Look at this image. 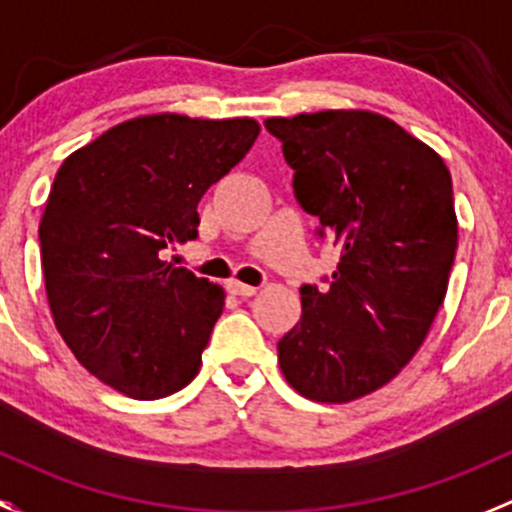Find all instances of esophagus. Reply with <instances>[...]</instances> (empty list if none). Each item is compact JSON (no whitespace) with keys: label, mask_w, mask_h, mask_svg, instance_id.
Returning a JSON list of instances; mask_svg holds the SVG:
<instances>
[{"label":"esophagus","mask_w":512,"mask_h":512,"mask_svg":"<svg viewBox=\"0 0 512 512\" xmlns=\"http://www.w3.org/2000/svg\"><path fill=\"white\" fill-rule=\"evenodd\" d=\"M226 288H229V293L239 295V298H251V295H256V291H258L256 286H246V283H241V281H229L226 283Z\"/></svg>","instance_id":"obj_1"}]
</instances>
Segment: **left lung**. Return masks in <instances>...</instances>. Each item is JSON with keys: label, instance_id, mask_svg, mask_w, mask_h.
Returning <instances> with one entry per match:
<instances>
[{"label": "left lung", "instance_id": "obj_1", "mask_svg": "<svg viewBox=\"0 0 512 512\" xmlns=\"http://www.w3.org/2000/svg\"><path fill=\"white\" fill-rule=\"evenodd\" d=\"M263 125L283 145L295 202L340 249L325 286L300 288L303 315L278 340V362L303 397L352 402L397 377L444 303L458 244L451 172L367 110Z\"/></svg>", "mask_w": 512, "mask_h": 512}]
</instances>
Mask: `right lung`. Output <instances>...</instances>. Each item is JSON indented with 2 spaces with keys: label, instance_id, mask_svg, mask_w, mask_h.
Masks as SVG:
<instances>
[{
  "label": "right lung",
  "instance_id": "right-lung-1",
  "mask_svg": "<svg viewBox=\"0 0 512 512\" xmlns=\"http://www.w3.org/2000/svg\"><path fill=\"white\" fill-rule=\"evenodd\" d=\"M258 138L251 118L145 115L73 152L39 226L56 328L93 377L160 399L197 377L224 288L162 261L199 236L197 204Z\"/></svg>",
  "mask_w": 512,
  "mask_h": 512
}]
</instances>
